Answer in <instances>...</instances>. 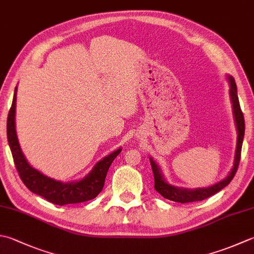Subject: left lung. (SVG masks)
I'll use <instances>...</instances> for the list:
<instances>
[{"instance_id":"8db88e82","label":"left lung","mask_w":254,"mask_h":254,"mask_svg":"<svg viewBox=\"0 0 254 254\" xmlns=\"http://www.w3.org/2000/svg\"><path fill=\"white\" fill-rule=\"evenodd\" d=\"M228 79H229V82H230V97H231L232 107H233V114H235V120H236L237 128H238L237 150H236V158H235V165H233V168L227 178H225V180L211 187L202 188V190L199 188V190H181V188H176L170 185V184L165 181V178H164L161 174L160 168L157 167L155 162L151 158V166L154 174V187H155L156 191L160 192L164 198H166V199H170L175 202H181V203L200 201V200L206 199L208 197L215 195L216 192L220 191L222 188H225L228 184L232 181V178L235 177L236 173L238 171V166H239V163H240V157H241L242 142H243V136H245V118H243V113L240 108L235 79H233L231 76L228 77Z\"/></svg>"}]
</instances>
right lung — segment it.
Segmentation results:
<instances>
[{"label": "right lung", "mask_w": 254, "mask_h": 254, "mask_svg": "<svg viewBox=\"0 0 254 254\" xmlns=\"http://www.w3.org/2000/svg\"><path fill=\"white\" fill-rule=\"evenodd\" d=\"M15 102H16V88H15L11 109L8 111L6 128L7 141L14 164L24 185L34 193L45 198L47 201L59 206L83 202L96 198L102 190L109 168L114 158L120 154V148L98 162L90 174H88L83 180L68 184L56 182L35 170L23 155L17 141L16 131H15Z\"/></svg>", "instance_id": "add662e5"}]
</instances>
